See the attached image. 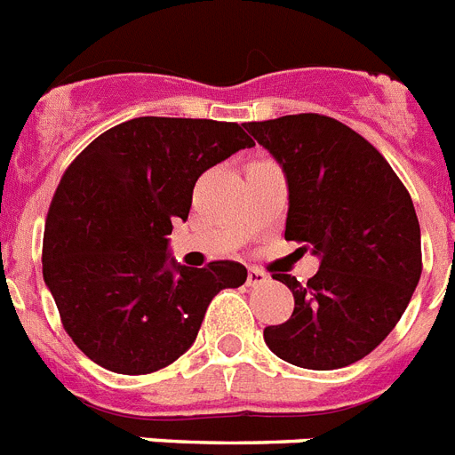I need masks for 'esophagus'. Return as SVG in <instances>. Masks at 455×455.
Masks as SVG:
<instances>
[{
  "label": "esophagus",
  "mask_w": 455,
  "mask_h": 455,
  "mask_svg": "<svg viewBox=\"0 0 455 455\" xmlns=\"http://www.w3.org/2000/svg\"><path fill=\"white\" fill-rule=\"evenodd\" d=\"M267 281H269V275H267L262 269H248V278H246L248 287H258Z\"/></svg>",
  "instance_id": "esophagus-1"
}]
</instances>
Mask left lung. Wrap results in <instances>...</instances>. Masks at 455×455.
Listing matches in <instances>:
<instances>
[{
    "label": "left lung",
    "instance_id": "8db88e82",
    "mask_svg": "<svg viewBox=\"0 0 455 455\" xmlns=\"http://www.w3.org/2000/svg\"><path fill=\"white\" fill-rule=\"evenodd\" d=\"M246 128L285 170V239L322 258L308 283L274 274L292 290L294 310L265 329V343L299 368L349 366L389 336L421 278L412 197L387 158L333 116L304 112Z\"/></svg>",
    "mask_w": 455,
    "mask_h": 455
}]
</instances>
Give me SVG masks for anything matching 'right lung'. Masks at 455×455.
I'll use <instances>...</instances> for the list:
<instances>
[{
  "mask_svg": "<svg viewBox=\"0 0 455 455\" xmlns=\"http://www.w3.org/2000/svg\"><path fill=\"white\" fill-rule=\"evenodd\" d=\"M253 145L235 122L138 116L66 168L45 219L43 278L94 363L122 375L170 366L193 345L209 301L246 283L232 259L168 265L165 236L188 219L197 177Z\"/></svg>",
  "mask_w": 455,
  "mask_h": 455,
  "instance_id": "obj_1",
  "label": "right lung"
}]
</instances>
